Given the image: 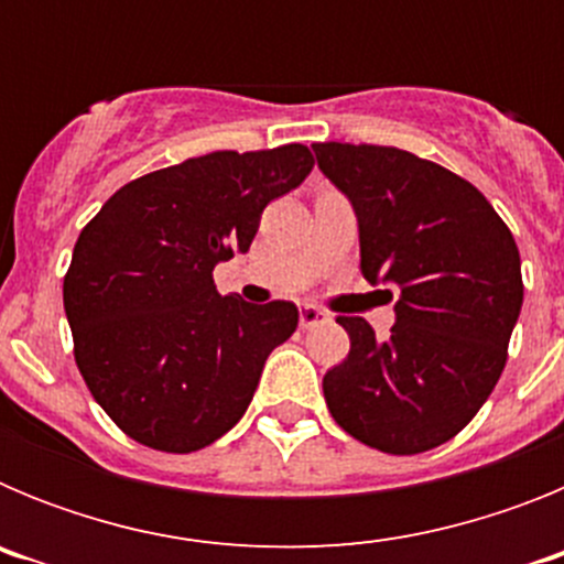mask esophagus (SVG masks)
<instances>
[{"mask_svg": "<svg viewBox=\"0 0 564 564\" xmlns=\"http://www.w3.org/2000/svg\"><path fill=\"white\" fill-rule=\"evenodd\" d=\"M325 322H327V313L318 311L316 305H302V307H299V327H302V330H311V327L325 325Z\"/></svg>", "mask_w": 564, "mask_h": 564, "instance_id": "34e87169", "label": "esophagus"}]
</instances>
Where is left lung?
I'll list each match as a JSON object with an SVG mask.
<instances>
[{
	"label": "left lung",
	"mask_w": 564,
	"mask_h": 564,
	"mask_svg": "<svg viewBox=\"0 0 564 564\" xmlns=\"http://www.w3.org/2000/svg\"><path fill=\"white\" fill-rule=\"evenodd\" d=\"M313 152L356 212L364 279L398 288L387 338L361 316L336 318L350 352L322 381L327 410L387 455L435 449L506 367L522 307L514 237L471 183L417 154L336 141Z\"/></svg>",
	"instance_id": "obj_1"
}]
</instances>
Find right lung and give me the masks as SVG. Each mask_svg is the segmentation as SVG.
Masks as SVG:
<instances>
[{"label": "right lung", "mask_w": 564, "mask_h": 564, "mask_svg": "<svg viewBox=\"0 0 564 564\" xmlns=\"http://www.w3.org/2000/svg\"><path fill=\"white\" fill-rule=\"evenodd\" d=\"M311 169L302 143L188 158L118 188L87 223L64 311L89 392L132 441L186 455L246 415L299 311L220 296L212 271L251 248L268 203Z\"/></svg>", "instance_id": "add662e5"}]
</instances>
